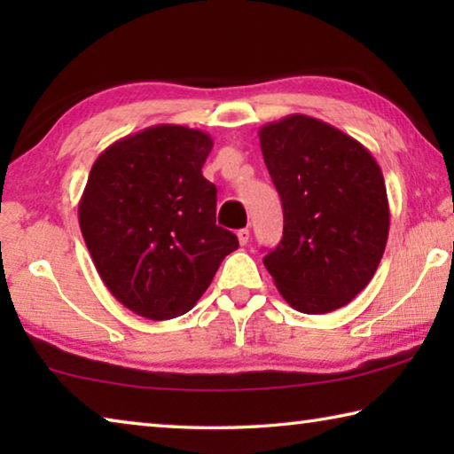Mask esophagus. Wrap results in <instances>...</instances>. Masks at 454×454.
I'll return each mask as SVG.
<instances>
[{"instance_id":"obj_1","label":"esophagus","mask_w":454,"mask_h":454,"mask_svg":"<svg viewBox=\"0 0 454 454\" xmlns=\"http://www.w3.org/2000/svg\"><path fill=\"white\" fill-rule=\"evenodd\" d=\"M238 242H240L242 246H246L248 244V240H250V230L248 228H242V230H238Z\"/></svg>"}]
</instances>
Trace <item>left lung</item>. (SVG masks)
<instances>
[{
	"label": "left lung",
	"mask_w": 454,
	"mask_h": 454,
	"mask_svg": "<svg viewBox=\"0 0 454 454\" xmlns=\"http://www.w3.org/2000/svg\"><path fill=\"white\" fill-rule=\"evenodd\" d=\"M258 136L284 210L266 270L298 312L342 309L371 282L387 246L380 166L355 137L304 114L270 121Z\"/></svg>",
	"instance_id": "left-lung-1"
}]
</instances>
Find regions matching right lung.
<instances>
[{
  "mask_svg": "<svg viewBox=\"0 0 454 454\" xmlns=\"http://www.w3.org/2000/svg\"><path fill=\"white\" fill-rule=\"evenodd\" d=\"M212 145L202 129L160 124L107 145L90 170L82 236L112 296L148 320L188 312L238 248L202 176Z\"/></svg>",
  "mask_w": 454,
  "mask_h": 454,
  "instance_id": "obj_1",
  "label": "right lung"
}]
</instances>
